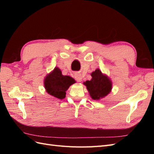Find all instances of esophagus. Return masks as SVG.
Returning <instances> with one entry per match:
<instances>
[{
  "label": "esophagus",
  "mask_w": 154,
  "mask_h": 154,
  "mask_svg": "<svg viewBox=\"0 0 154 154\" xmlns=\"http://www.w3.org/2000/svg\"><path fill=\"white\" fill-rule=\"evenodd\" d=\"M74 76H75V79L78 82H80L82 81V76L81 74L76 73L75 75H74Z\"/></svg>",
  "instance_id": "1"
}]
</instances>
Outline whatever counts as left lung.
<instances>
[{"mask_svg": "<svg viewBox=\"0 0 154 154\" xmlns=\"http://www.w3.org/2000/svg\"><path fill=\"white\" fill-rule=\"evenodd\" d=\"M92 79L84 82L92 100H98L108 95L112 90V82L99 69L91 74Z\"/></svg>", "mask_w": 154, "mask_h": 154, "instance_id": "1", "label": "left lung"}]
</instances>
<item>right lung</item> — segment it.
Wrapping results in <instances>:
<instances>
[{
    "instance_id": "right-lung-1",
    "label": "right lung",
    "mask_w": 154,
    "mask_h": 154,
    "mask_svg": "<svg viewBox=\"0 0 154 154\" xmlns=\"http://www.w3.org/2000/svg\"><path fill=\"white\" fill-rule=\"evenodd\" d=\"M75 80L69 76H63L58 67L48 74L44 79V87L49 94L62 100L66 97V91Z\"/></svg>"
}]
</instances>
